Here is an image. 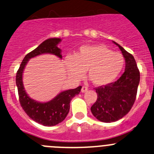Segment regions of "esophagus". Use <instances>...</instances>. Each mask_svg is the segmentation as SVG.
I'll list each match as a JSON object with an SVG mask.
<instances>
[{"label":"esophagus","instance_id":"1","mask_svg":"<svg viewBox=\"0 0 154 154\" xmlns=\"http://www.w3.org/2000/svg\"><path fill=\"white\" fill-rule=\"evenodd\" d=\"M88 91V88L85 87V86H82V88L81 89V91L82 92V93H85V92H86Z\"/></svg>","mask_w":154,"mask_h":154}]
</instances>
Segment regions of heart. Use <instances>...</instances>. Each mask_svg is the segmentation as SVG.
<instances>
[{"instance_id":"b5f03b06","label":"heart","mask_w":154,"mask_h":154,"mask_svg":"<svg viewBox=\"0 0 154 154\" xmlns=\"http://www.w3.org/2000/svg\"><path fill=\"white\" fill-rule=\"evenodd\" d=\"M65 66L73 78H80L86 70L88 78L94 85L104 86L119 75L125 66V58L105 45H83L73 56L66 57Z\"/></svg>"}]
</instances>
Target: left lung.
I'll return each mask as SVG.
<instances>
[{
    "mask_svg": "<svg viewBox=\"0 0 154 154\" xmlns=\"http://www.w3.org/2000/svg\"><path fill=\"white\" fill-rule=\"evenodd\" d=\"M119 47L125 58L123 74L115 82L97 88V100L91 107L92 114L99 121L112 122L125 116L132 107L140 82V72L134 57L122 46Z\"/></svg>",
    "mask_w": 154,
    "mask_h": 154,
    "instance_id": "obj_1",
    "label": "left lung"
}]
</instances>
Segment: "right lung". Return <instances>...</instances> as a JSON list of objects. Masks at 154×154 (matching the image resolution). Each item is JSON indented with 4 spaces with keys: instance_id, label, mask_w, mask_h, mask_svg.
<instances>
[{
    "instance_id": "obj_1",
    "label": "right lung",
    "mask_w": 154,
    "mask_h": 154,
    "mask_svg": "<svg viewBox=\"0 0 154 154\" xmlns=\"http://www.w3.org/2000/svg\"><path fill=\"white\" fill-rule=\"evenodd\" d=\"M60 42L61 39L58 38H48L42 42L25 57L16 76V84L18 89L20 105L32 120L45 126H54L65 119L69 111L70 101L72 97L79 94L82 86L75 89L63 91L50 101L39 102L31 98L26 93L23 82V74L29 60L41 54H54L62 59L61 50L58 48V45Z\"/></svg>"
}]
</instances>
